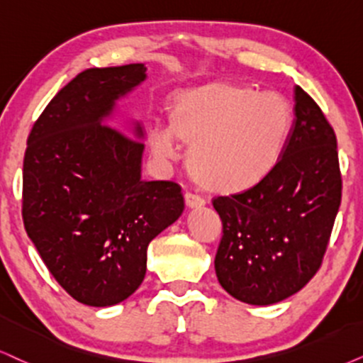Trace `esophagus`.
Instances as JSON below:
<instances>
[{"label":"esophagus","mask_w":363,"mask_h":363,"mask_svg":"<svg viewBox=\"0 0 363 363\" xmlns=\"http://www.w3.org/2000/svg\"><path fill=\"white\" fill-rule=\"evenodd\" d=\"M184 201H186V206L189 209H199V208H203V206L206 204V201L203 199V197L192 194V192H186Z\"/></svg>","instance_id":"esophagus-1"}]
</instances>
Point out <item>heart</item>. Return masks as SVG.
Wrapping results in <instances>:
<instances>
[{
    "label": "heart",
    "mask_w": 363,
    "mask_h": 363,
    "mask_svg": "<svg viewBox=\"0 0 363 363\" xmlns=\"http://www.w3.org/2000/svg\"><path fill=\"white\" fill-rule=\"evenodd\" d=\"M169 127L149 130L155 159L177 157L176 139L189 145L187 169L204 189L240 194L277 167L290 137L293 113L273 91L213 82L172 95Z\"/></svg>",
    "instance_id": "1"
}]
</instances>
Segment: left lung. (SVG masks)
Here are the masks:
<instances>
[{"label":"left lung","instance_id":"left-lung-1","mask_svg":"<svg viewBox=\"0 0 363 363\" xmlns=\"http://www.w3.org/2000/svg\"><path fill=\"white\" fill-rule=\"evenodd\" d=\"M340 201L337 137L296 85L295 121L277 167L253 189L213 201L223 221L218 281L247 305L295 295L322 264Z\"/></svg>","mask_w":363,"mask_h":363}]
</instances>
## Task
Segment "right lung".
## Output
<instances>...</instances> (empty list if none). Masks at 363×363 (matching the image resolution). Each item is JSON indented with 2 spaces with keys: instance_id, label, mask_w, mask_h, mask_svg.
I'll return each mask as SVG.
<instances>
[{
  "instance_id": "right-lung-1",
  "label": "right lung",
  "mask_w": 363,
  "mask_h": 363,
  "mask_svg": "<svg viewBox=\"0 0 363 363\" xmlns=\"http://www.w3.org/2000/svg\"><path fill=\"white\" fill-rule=\"evenodd\" d=\"M147 79L144 63L79 73L35 122L23 160V223L60 286L89 306L127 300L147 246L184 211L181 187L144 181V132L107 125L117 100Z\"/></svg>"
}]
</instances>
